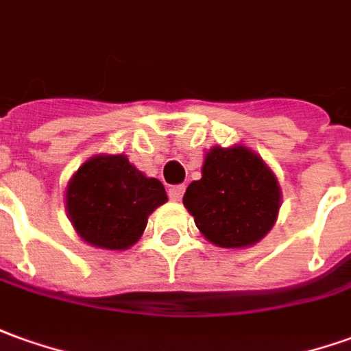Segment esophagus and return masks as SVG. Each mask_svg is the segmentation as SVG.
<instances>
[{"mask_svg":"<svg viewBox=\"0 0 351 351\" xmlns=\"http://www.w3.org/2000/svg\"><path fill=\"white\" fill-rule=\"evenodd\" d=\"M183 193H185V185H173V187H170L168 189V195H170L171 200H181V197H183Z\"/></svg>","mask_w":351,"mask_h":351,"instance_id":"34e87169","label":"esophagus"}]
</instances>
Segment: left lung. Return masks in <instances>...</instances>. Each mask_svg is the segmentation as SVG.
<instances>
[{
    "instance_id": "obj_1",
    "label": "left lung",
    "mask_w": 351,
    "mask_h": 351,
    "mask_svg": "<svg viewBox=\"0 0 351 351\" xmlns=\"http://www.w3.org/2000/svg\"><path fill=\"white\" fill-rule=\"evenodd\" d=\"M183 204L210 243L243 248L273 227L281 189L258 154L245 147H214L204 158L202 178L185 191Z\"/></svg>"
}]
</instances>
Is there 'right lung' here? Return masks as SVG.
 Returning <instances> with one entry per match:
<instances>
[{
	"instance_id": "right-lung-1",
	"label": "right lung",
	"mask_w": 351,
	"mask_h": 351,
	"mask_svg": "<svg viewBox=\"0 0 351 351\" xmlns=\"http://www.w3.org/2000/svg\"><path fill=\"white\" fill-rule=\"evenodd\" d=\"M166 200L160 181L145 178L124 154L88 160L66 189V210L78 235L108 250H125L137 243L149 214Z\"/></svg>"
}]
</instances>
